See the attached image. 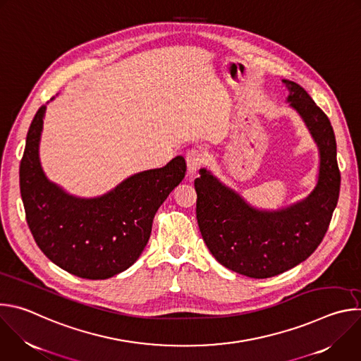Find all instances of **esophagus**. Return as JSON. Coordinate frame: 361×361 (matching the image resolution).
I'll return each mask as SVG.
<instances>
[{
    "mask_svg": "<svg viewBox=\"0 0 361 361\" xmlns=\"http://www.w3.org/2000/svg\"><path fill=\"white\" fill-rule=\"evenodd\" d=\"M187 169H188V174L194 176L197 173V170L204 164V154L200 149H190L187 152Z\"/></svg>",
    "mask_w": 361,
    "mask_h": 361,
    "instance_id": "esophagus-1",
    "label": "esophagus"
}]
</instances>
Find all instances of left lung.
Masks as SVG:
<instances>
[{
	"instance_id": "8db88e82",
	"label": "left lung",
	"mask_w": 361,
	"mask_h": 361,
	"mask_svg": "<svg viewBox=\"0 0 361 361\" xmlns=\"http://www.w3.org/2000/svg\"><path fill=\"white\" fill-rule=\"evenodd\" d=\"M286 101L319 148V174L305 198L277 210L257 209L207 169L194 181L197 221L204 243L224 267L251 279L281 274L310 257L322 243L340 191L337 145L329 117L298 84L283 80Z\"/></svg>"
}]
</instances>
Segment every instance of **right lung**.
Listing matches in <instances>:
<instances>
[{
  "mask_svg": "<svg viewBox=\"0 0 361 361\" xmlns=\"http://www.w3.org/2000/svg\"><path fill=\"white\" fill-rule=\"evenodd\" d=\"M45 110L42 106L30 126L20 166L28 227L60 269L88 280L110 279L138 260L154 216L185 176V160L177 156L161 169L133 174L98 197L73 195L48 180L39 161Z\"/></svg>",
  "mask_w": 361,
  "mask_h": 361,
  "instance_id": "1",
  "label": "right lung"
}]
</instances>
